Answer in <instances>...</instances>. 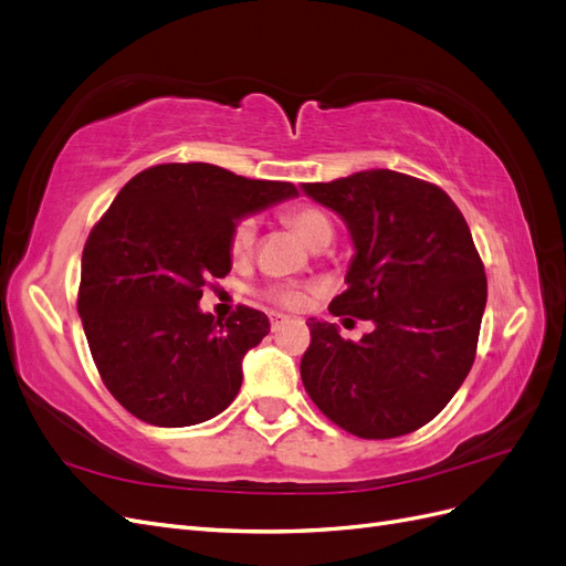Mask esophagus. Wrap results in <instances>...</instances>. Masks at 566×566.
Here are the masks:
<instances>
[{"instance_id": "esophagus-1", "label": "esophagus", "mask_w": 566, "mask_h": 566, "mask_svg": "<svg viewBox=\"0 0 566 566\" xmlns=\"http://www.w3.org/2000/svg\"><path fill=\"white\" fill-rule=\"evenodd\" d=\"M269 321H271V328L276 331L279 325H283V323L287 321V316H285V314H281V312H271V314H269Z\"/></svg>"}]
</instances>
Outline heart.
Segmentation results:
<instances>
[{"label": "heart", "instance_id": "heart-1", "mask_svg": "<svg viewBox=\"0 0 566 566\" xmlns=\"http://www.w3.org/2000/svg\"><path fill=\"white\" fill-rule=\"evenodd\" d=\"M285 219L287 224L293 227L312 248L321 250L333 243L335 238L333 219L323 210L314 208V205H297V208H290L285 212ZM254 243H256V221L252 217L238 219L229 238L231 254L238 256V260H243V256L252 254ZM266 300L285 306V310H300L306 300V293L297 285H271L266 290Z\"/></svg>", "mask_w": 566, "mask_h": 566}]
</instances>
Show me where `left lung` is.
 <instances>
[{
  "label": "left lung",
  "instance_id": "left-lung-1",
  "mask_svg": "<svg viewBox=\"0 0 566 566\" xmlns=\"http://www.w3.org/2000/svg\"><path fill=\"white\" fill-rule=\"evenodd\" d=\"M302 188L345 219L356 250L331 314L375 325L352 342L335 323L310 318L304 389L325 418L361 439L416 432L474 364L486 273L468 221L439 186L391 169Z\"/></svg>",
  "mask_w": 566,
  "mask_h": 566
}]
</instances>
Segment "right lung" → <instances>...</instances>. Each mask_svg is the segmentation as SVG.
<instances>
[{
    "label": "right lung",
    "instance_id": "obj_1",
    "mask_svg": "<svg viewBox=\"0 0 566 566\" xmlns=\"http://www.w3.org/2000/svg\"><path fill=\"white\" fill-rule=\"evenodd\" d=\"M293 196L287 181L167 163L129 179L96 221L77 312L101 380L134 418L198 424L235 399L243 356L269 335V318L241 304L219 321L198 302L231 271L235 221Z\"/></svg>",
    "mask_w": 566,
    "mask_h": 566
}]
</instances>
